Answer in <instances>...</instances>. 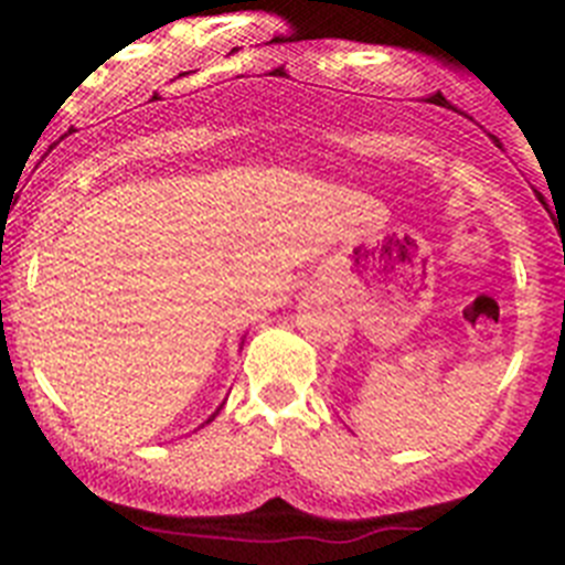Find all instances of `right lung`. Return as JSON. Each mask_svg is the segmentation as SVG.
<instances>
[{
    "label": "right lung",
    "instance_id": "1",
    "mask_svg": "<svg viewBox=\"0 0 565 565\" xmlns=\"http://www.w3.org/2000/svg\"><path fill=\"white\" fill-rule=\"evenodd\" d=\"M216 414H220V411H216ZM216 414H213V416H216ZM213 416H211V419H213ZM211 419H207V422H211Z\"/></svg>",
    "mask_w": 565,
    "mask_h": 565
}]
</instances>
